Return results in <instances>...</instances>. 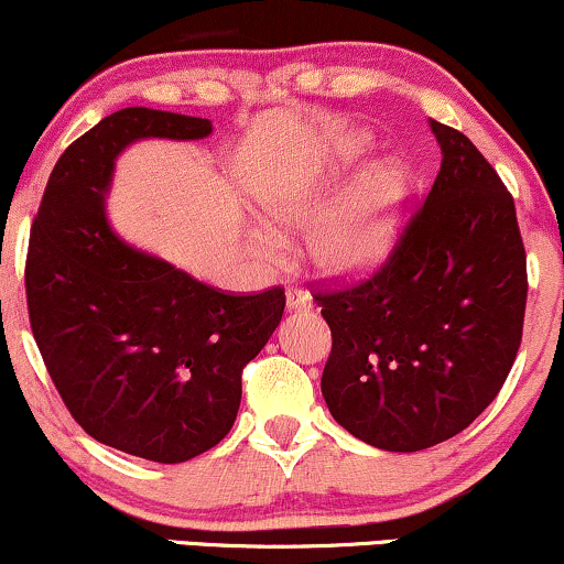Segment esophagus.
I'll use <instances>...</instances> for the list:
<instances>
[{"label":"esophagus","instance_id":"1","mask_svg":"<svg viewBox=\"0 0 564 564\" xmlns=\"http://www.w3.org/2000/svg\"><path fill=\"white\" fill-rule=\"evenodd\" d=\"M286 306L289 312H310L312 310V296L304 289L291 286L286 289Z\"/></svg>","mask_w":564,"mask_h":564}]
</instances>
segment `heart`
<instances>
[{
    "instance_id": "b5f03b06",
    "label": "heart",
    "mask_w": 564,
    "mask_h": 564,
    "mask_svg": "<svg viewBox=\"0 0 564 564\" xmlns=\"http://www.w3.org/2000/svg\"><path fill=\"white\" fill-rule=\"evenodd\" d=\"M367 134L338 138L325 161L306 169L265 171L252 182L254 208L268 229L247 234V252L258 262L281 260L286 234L306 231V258L319 273L351 278L375 270L395 241L409 176L398 159H380L361 169L330 196L338 176L367 153Z\"/></svg>"
}]
</instances>
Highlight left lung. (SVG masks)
<instances>
[{
    "mask_svg": "<svg viewBox=\"0 0 564 564\" xmlns=\"http://www.w3.org/2000/svg\"><path fill=\"white\" fill-rule=\"evenodd\" d=\"M430 127L440 174L390 258L356 286L315 294L333 335L327 409L390 453L440 445L495 401L529 294L508 187L466 134L434 119Z\"/></svg>",
    "mask_w": 564,
    "mask_h": 564,
    "instance_id": "1",
    "label": "left lung"
}]
</instances>
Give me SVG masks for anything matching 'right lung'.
<instances>
[{
    "label": "right lung",
    "mask_w": 564,
    "mask_h": 564,
    "mask_svg": "<svg viewBox=\"0 0 564 564\" xmlns=\"http://www.w3.org/2000/svg\"><path fill=\"white\" fill-rule=\"evenodd\" d=\"M210 132V119L113 111L56 161L28 245V315L64 405L93 440L155 463H184L229 434L241 369L286 306L281 286L224 294L111 231L117 155Z\"/></svg>",
    "instance_id": "1"
}]
</instances>
